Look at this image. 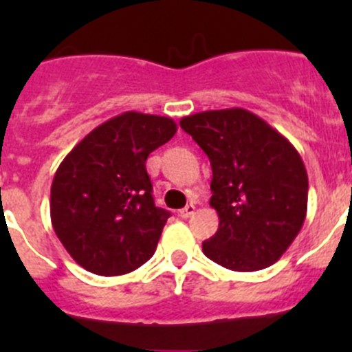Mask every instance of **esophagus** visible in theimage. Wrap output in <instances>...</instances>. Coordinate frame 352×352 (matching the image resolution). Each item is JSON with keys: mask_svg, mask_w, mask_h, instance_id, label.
<instances>
[{"mask_svg": "<svg viewBox=\"0 0 352 352\" xmlns=\"http://www.w3.org/2000/svg\"><path fill=\"white\" fill-rule=\"evenodd\" d=\"M195 213V206L194 204H186L183 210H179V214H182L183 219H188V217H192V214Z\"/></svg>", "mask_w": 352, "mask_h": 352, "instance_id": "1", "label": "esophagus"}]
</instances>
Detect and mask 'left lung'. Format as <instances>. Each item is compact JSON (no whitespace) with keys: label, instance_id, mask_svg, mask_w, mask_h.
<instances>
[{"label":"left lung","instance_id":"left-lung-1","mask_svg":"<svg viewBox=\"0 0 352 352\" xmlns=\"http://www.w3.org/2000/svg\"><path fill=\"white\" fill-rule=\"evenodd\" d=\"M182 129L208 155L210 206L219 231L204 256L232 272H257L284 256L303 227L309 176L296 148L241 107L185 116Z\"/></svg>","mask_w":352,"mask_h":352}]
</instances>
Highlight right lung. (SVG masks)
Masks as SVG:
<instances>
[{
  "label": "right lung",
  "mask_w": 352,
  "mask_h": 352,
  "mask_svg": "<svg viewBox=\"0 0 352 352\" xmlns=\"http://www.w3.org/2000/svg\"><path fill=\"white\" fill-rule=\"evenodd\" d=\"M176 130L170 118L129 111L63 158L51 185V222L84 270L116 276L151 259L170 213L155 206L146 158Z\"/></svg>",
  "instance_id": "add662e5"
}]
</instances>
